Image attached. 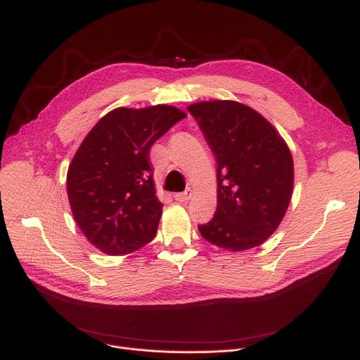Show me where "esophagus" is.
Returning a JSON list of instances; mask_svg holds the SVG:
<instances>
[{
  "label": "esophagus",
  "mask_w": 360,
  "mask_h": 360,
  "mask_svg": "<svg viewBox=\"0 0 360 360\" xmlns=\"http://www.w3.org/2000/svg\"><path fill=\"white\" fill-rule=\"evenodd\" d=\"M191 197H193V191L190 190V188H188V190H185L184 193L175 194V200L179 201V202H186Z\"/></svg>",
  "instance_id": "obj_1"
}]
</instances>
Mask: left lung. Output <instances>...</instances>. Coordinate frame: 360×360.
I'll return each instance as SVG.
<instances>
[{"instance_id": "8db88e82", "label": "left lung", "mask_w": 360, "mask_h": 360, "mask_svg": "<svg viewBox=\"0 0 360 360\" xmlns=\"http://www.w3.org/2000/svg\"><path fill=\"white\" fill-rule=\"evenodd\" d=\"M217 163V210L198 224L219 248L245 251L278 228L293 190V160L274 127L258 112L232 101L190 108Z\"/></svg>"}]
</instances>
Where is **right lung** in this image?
Masks as SVG:
<instances>
[{
    "instance_id": "add662e5",
    "label": "right lung",
    "mask_w": 360,
    "mask_h": 360,
    "mask_svg": "<svg viewBox=\"0 0 360 360\" xmlns=\"http://www.w3.org/2000/svg\"><path fill=\"white\" fill-rule=\"evenodd\" d=\"M185 117L167 105L118 108L83 140L68 167L67 193L74 220L102 252L125 255L156 236L163 204L150 147Z\"/></svg>"
}]
</instances>
